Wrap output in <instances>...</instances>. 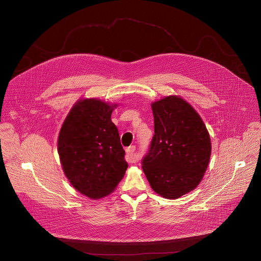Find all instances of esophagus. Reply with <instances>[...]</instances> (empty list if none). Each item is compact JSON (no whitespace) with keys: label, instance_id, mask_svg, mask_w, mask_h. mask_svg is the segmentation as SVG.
I'll list each match as a JSON object with an SVG mask.
<instances>
[{"label":"esophagus","instance_id":"obj_1","mask_svg":"<svg viewBox=\"0 0 261 261\" xmlns=\"http://www.w3.org/2000/svg\"><path fill=\"white\" fill-rule=\"evenodd\" d=\"M135 150H136V146L135 145H131V146L126 148V160L129 163H136L138 161L137 156L134 153Z\"/></svg>","mask_w":261,"mask_h":261}]
</instances>
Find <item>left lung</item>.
<instances>
[{"label":"left lung","mask_w":261,"mask_h":261,"mask_svg":"<svg viewBox=\"0 0 261 261\" xmlns=\"http://www.w3.org/2000/svg\"><path fill=\"white\" fill-rule=\"evenodd\" d=\"M155 134L142 159L152 189L175 199L195 189L211 158V138L195 109L177 96L152 103Z\"/></svg>","instance_id":"1"}]
</instances>
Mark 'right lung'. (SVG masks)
I'll return each mask as SVG.
<instances>
[{
    "label": "right lung",
    "mask_w": 261,
    "mask_h": 261,
    "mask_svg": "<svg viewBox=\"0 0 261 261\" xmlns=\"http://www.w3.org/2000/svg\"><path fill=\"white\" fill-rule=\"evenodd\" d=\"M117 104L85 99L72 107L58 140L62 167L82 194L98 199L113 192L128 167L111 113Z\"/></svg>",
    "instance_id": "1"
}]
</instances>
